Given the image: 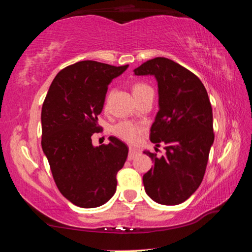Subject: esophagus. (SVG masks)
<instances>
[{
  "label": "esophagus",
  "mask_w": 252,
  "mask_h": 252,
  "mask_svg": "<svg viewBox=\"0 0 252 252\" xmlns=\"http://www.w3.org/2000/svg\"><path fill=\"white\" fill-rule=\"evenodd\" d=\"M139 155V151L135 150L133 148H130V151H129V157H127V160H133L134 158Z\"/></svg>",
  "instance_id": "esophagus-1"
}]
</instances>
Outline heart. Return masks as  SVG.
I'll return each instance as SVG.
<instances>
[{"label": "heart", "mask_w": 252, "mask_h": 252, "mask_svg": "<svg viewBox=\"0 0 252 252\" xmlns=\"http://www.w3.org/2000/svg\"><path fill=\"white\" fill-rule=\"evenodd\" d=\"M149 89L151 88L149 87L148 84L138 82L133 85V89H132V90H133V94L135 96L146 90H149ZM112 131L114 135H117L118 138L122 139L123 141H126L129 143H134L138 141L139 136L141 135V133L143 132V126L132 121H121L113 126Z\"/></svg>", "instance_id": "1"}]
</instances>
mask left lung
I'll return each instance as SVG.
<instances>
[{"mask_svg":"<svg viewBox=\"0 0 252 252\" xmlns=\"http://www.w3.org/2000/svg\"><path fill=\"white\" fill-rule=\"evenodd\" d=\"M155 75L159 111L150 132L151 142L165 153L144 151L155 165L143 176L147 194L165 206H176L194 193L206 172L215 140L210 100L197 75L167 58H155L134 70Z\"/></svg>","mask_w":252,"mask_h":252,"instance_id":"obj_1","label":"left lung"}]
</instances>
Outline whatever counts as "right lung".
<instances>
[{"label": "right lung", "instance_id": "add662e5", "mask_svg": "<svg viewBox=\"0 0 252 252\" xmlns=\"http://www.w3.org/2000/svg\"><path fill=\"white\" fill-rule=\"evenodd\" d=\"M129 65L80 61L55 76L42 105V149L55 185L81 208L100 207L117 190V173L129 148L116 136L93 147L91 136L102 131L97 117L108 85Z\"/></svg>", "mask_w": 252, "mask_h": 252}]
</instances>
